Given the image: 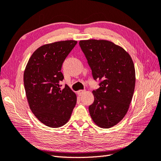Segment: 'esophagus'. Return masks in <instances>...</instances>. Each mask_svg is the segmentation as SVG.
<instances>
[{"label": "esophagus", "instance_id": "esophagus-1", "mask_svg": "<svg viewBox=\"0 0 161 161\" xmlns=\"http://www.w3.org/2000/svg\"><path fill=\"white\" fill-rule=\"evenodd\" d=\"M85 92V90H78V92H77V94L79 95V96H81L82 94H83V93Z\"/></svg>", "mask_w": 161, "mask_h": 161}]
</instances>
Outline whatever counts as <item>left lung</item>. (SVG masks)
Wrapping results in <instances>:
<instances>
[{"label":"left lung","instance_id":"obj_1","mask_svg":"<svg viewBox=\"0 0 161 161\" xmlns=\"http://www.w3.org/2000/svg\"><path fill=\"white\" fill-rule=\"evenodd\" d=\"M80 47L91 67L94 80H102L93 90L94 101L89 107L96 125L110 128L126 115L133 97L136 74L130 55L106 40L80 41Z\"/></svg>","mask_w":161,"mask_h":161}]
</instances>
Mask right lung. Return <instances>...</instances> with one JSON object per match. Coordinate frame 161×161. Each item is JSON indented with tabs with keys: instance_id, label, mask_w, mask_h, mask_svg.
<instances>
[{
	"instance_id": "add662e5",
	"label": "right lung",
	"mask_w": 161,
	"mask_h": 161,
	"mask_svg": "<svg viewBox=\"0 0 161 161\" xmlns=\"http://www.w3.org/2000/svg\"><path fill=\"white\" fill-rule=\"evenodd\" d=\"M76 41H63L41 46L28 60L23 80L32 113L49 127L68 122L76 104V95L67 85L61 90L64 78L62 65L76 45Z\"/></svg>"
}]
</instances>
